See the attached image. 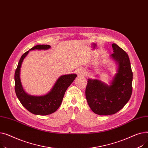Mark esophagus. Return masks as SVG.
<instances>
[{
  "label": "esophagus",
  "mask_w": 148,
  "mask_h": 148,
  "mask_svg": "<svg viewBox=\"0 0 148 148\" xmlns=\"http://www.w3.org/2000/svg\"><path fill=\"white\" fill-rule=\"evenodd\" d=\"M78 74H79V75L84 76L85 75H86V72H85L84 69H83V68H80L78 70Z\"/></svg>",
  "instance_id": "1"
}]
</instances>
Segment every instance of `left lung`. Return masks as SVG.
Segmentation results:
<instances>
[{"mask_svg": "<svg viewBox=\"0 0 148 148\" xmlns=\"http://www.w3.org/2000/svg\"><path fill=\"white\" fill-rule=\"evenodd\" d=\"M112 48L110 58L117 69L110 84L89 79L85 92L89 106L99 115L117 113L128 102L132 94L133 72L128 55L117 44H112Z\"/></svg>", "mask_w": 148, "mask_h": 148, "instance_id": "8db88e82", "label": "left lung"}]
</instances>
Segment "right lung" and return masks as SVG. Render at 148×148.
<instances>
[{
	"mask_svg": "<svg viewBox=\"0 0 148 148\" xmlns=\"http://www.w3.org/2000/svg\"><path fill=\"white\" fill-rule=\"evenodd\" d=\"M50 48L51 46L49 45H37L30 49L21 56L15 72V94L23 106L29 112L36 115L44 116L55 112L62 103L66 89L77 76L75 74L60 76L50 90L45 95H31L25 92L20 80V70L23 60L27 56L29 51L46 50Z\"/></svg>",
	"mask_w": 148,
	"mask_h": 148,
	"instance_id": "add662e5",
	"label": "right lung"
}]
</instances>
